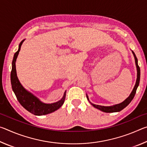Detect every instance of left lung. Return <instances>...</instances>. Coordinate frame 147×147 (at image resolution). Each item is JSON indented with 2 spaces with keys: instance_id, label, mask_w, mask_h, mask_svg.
<instances>
[{
  "instance_id": "1",
  "label": "left lung",
  "mask_w": 147,
  "mask_h": 147,
  "mask_svg": "<svg viewBox=\"0 0 147 147\" xmlns=\"http://www.w3.org/2000/svg\"><path fill=\"white\" fill-rule=\"evenodd\" d=\"M132 53L134 54V58H135V61H136V67H137V71H138V75H137V80H136V85L134 86V88L133 89V91H131V94H130V96L126 99L125 100L123 101V102L119 104H116V105L114 106H100V105H96V104H94L93 103H91V104L93 106H94V108H97L98 109H100V111H104V112L106 113H113V112H117V111H120L122 109H123L124 108H126L129 104L130 103V102L133 100V98L135 96L136 93V90L139 84V81H140V68L138 65V58H136V56L135 53L132 51ZM87 98L89 100V98L88 95H87Z\"/></svg>"
}]
</instances>
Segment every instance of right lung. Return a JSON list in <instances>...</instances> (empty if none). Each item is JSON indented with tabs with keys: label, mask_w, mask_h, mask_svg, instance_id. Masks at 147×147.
Instances as JSON below:
<instances>
[{
	"label": "right lung",
	"mask_w": 147,
	"mask_h": 147,
	"mask_svg": "<svg viewBox=\"0 0 147 147\" xmlns=\"http://www.w3.org/2000/svg\"><path fill=\"white\" fill-rule=\"evenodd\" d=\"M24 41V39L20 43L18 51L15 53L12 61V69L10 75L12 89L19 103L29 112L36 115H43L53 113L63 105L65 98L66 91L64 93L63 98L59 101L53 104H45L41 102L38 98L23 88L17 78L16 61Z\"/></svg>",
	"instance_id": "1"
}]
</instances>
